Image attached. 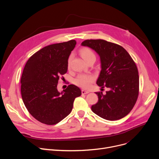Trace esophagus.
Segmentation results:
<instances>
[{
  "instance_id": "1",
  "label": "esophagus",
  "mask_w": 159,
  "mask_h": 159,
  "mask_svg": "<svg viewBox=\"0 0 159 159\" xmlns=\"http://www.w3.org/2000/svg\"><path fill=\"white\" fill-rule=\"evenodd\" d=\"M89 93V91H86L84 89H82V94H83V95L88 94Z\"/></svg>"
}]
</instances>
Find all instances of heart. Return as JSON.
Listing matches in <instances>:
<instances>
[{
  "label": "heart",
  "mask_w": 159,
  "mask_h": 159,
  "mask_svg": "<svg viewBox=\"0 0 159 159\" xmlns=\"http://www.w3.org/2000/svg\"><path fill=\"white\" fill-rule=\"evenodd\" d=\"M80 54L86 62H88L91 59H95L96 56L94 52L89 48H83L80 49ZM71 57H70L68 59V66L70 65ZM95 81V77L93 75L91 74H80L75 79V83L77 86L84 88L89 89L93 82Z\"/></svg>",
  "instance_id": "b5f03b06"
}]
</instances>
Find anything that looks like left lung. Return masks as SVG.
Instances as JSON below:
<instances>
[{
	"mask_svg": "<svg viewBox=\"0 0 159 159\" xmlns=\"http://www.w3.org/2000/svg\"><path fill=\"white\" fill-rule=\"evenodd\" d=\"M81 44L99 55L102 70L97 84L110 89L106 95L95 92L98 101L91 106V110L108 120L124 117L134 107L139 96V76L135 62L123 47L110 42L90 39Z\"/></svg>",
	"mask_w": 159,
	"mask_h": 159,
	"instance_id": "1",
	"label": "left lung"
}]
</instances>
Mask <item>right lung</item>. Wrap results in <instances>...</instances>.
I'll return each mask as SVG.
<instances>
[{
	"label": "right lung",
	"instance_id": "obj_1",
	"mask_svg": "<svg viewBox=\"0 0 159 159\" xmlns=\"http://www.w3.org/2000/svg\"><path fill=\"white\" fill-rule=\"evenodd\" d=\"M76 44L71 40L47 46L31 56L24 66L20 79L22 101L29 113L41 123L54 125L63 120L71 113L75 98L81 95L80 88L73 84L62 93L57 90Z\"/></svg>",
	"mask_w": 159,
	"mask_h": 159
}]
</instances>
